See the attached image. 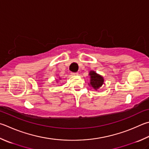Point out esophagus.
I'll list each match as a JSON object with an SVG mask.
<instances>
[{
    "instance_id": "esophagus-1",
    "label": "esophagus",
    "mask_w": 149,
    "mask_h": 149,
    "mask_svg": "<svg viewBox=\"0 0 149 149\" xmlns=\"http://www.w3.org/2000/svg\"><path fill=\"white\" fill-rule=\"evenodd\" d=\"M71 74H72V75H77L78 73L77 72H72Z\"/></svg>"
}]
</instances>
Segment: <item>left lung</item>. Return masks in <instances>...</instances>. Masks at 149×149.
<instances>
[{"mask_svg":"<svg viewBox=\"0 0 149 149\" xmlns=\"http://www.w3.org/2000/svg\"><path fill=\"white\" fill-rule=\"evenodd\" d=\"M89 75H91V85L96 90L100 86H101L104 83V79L103 77L98 74H97L96 72L91 71Z\"/></svg>","mask_w":149,"mask_h":149,"instance_id":"left-lung-1","label":"left lung"}]
</instances>
